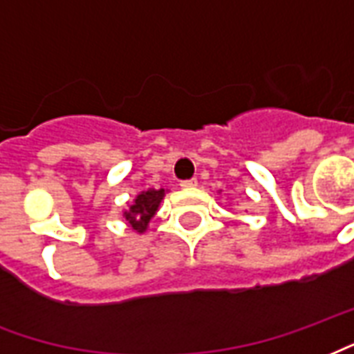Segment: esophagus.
<instances>
[{
    "label": "esophagus",
    "instance_id": "esophagus-1",
    "mask_svg": "<svg viewBox=\"0 0 354 354\" xmlns=\"http://www.w3.org/2000/svg\"><path fill=\"white\" fill-rule=\"evenodd\" d=\"M180 185H182V187H185V189H189V187H195V185H197V178L182 180V182H180Z\"/></svg>",
    "mask_w": 354,
    "mask_h": 354
}]
</instances>
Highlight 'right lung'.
<instances>
[{
	"mask_svg": "<svg viewBox=\"0 0 354 354\" xmlns=\"http://www.w3.org/2000/svg\"><path fill=\"white\" fill-rule=\"evenodd\" d=\"M165 189H148L142 191L135 203L131 204V208L125 212V221L137 230V232H144L153 214L157 212V206L163 201Z\"/></svg>",
	"mask_w": 354,
	"mask_h": 354,
	"instance_id": "obj_1",
	"label": "right lung"
}]
</instances>
